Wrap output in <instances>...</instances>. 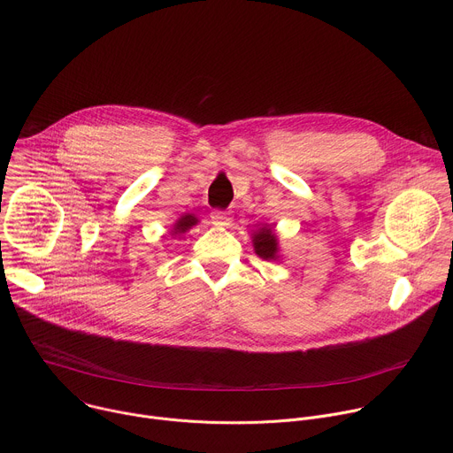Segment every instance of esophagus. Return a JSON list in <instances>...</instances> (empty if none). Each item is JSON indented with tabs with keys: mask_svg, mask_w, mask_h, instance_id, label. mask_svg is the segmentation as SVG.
I'll return each instance as SVG.
<instances>
[{
	"mask_svg": "<svg viewBox=\"0 0 453 453\" xmlns=\"http://www.w3.org/2000/svg\"><path fill=\"white\" fill-rule=\"evenodd\" d=\"M211 222H213L215 226H219V227H227V226H231L233 217H231V213H229V211L215 210V211L211 213Z\"/></svg>",
	"mask_w": 453,
	"mask_h": 453,
	"instance_id": "34e87169",
	"label": "esophagus"
}]
</instances>
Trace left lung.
<instances>
[{"label":"left lung","mask_w":453,"mask_h":453,"mask_svg":"<svg viewBox=\"0 0 453 453\" xmlns=\"http://www.w3.org/2000/svg\"><path fill=\"white\" fill-rule=\"evenodd\" d=\"M252 245H254V252L260 257H264V260H278L280 257L278 238L271 226H264L252 234Z\"/></svg>","instance_id":"8db88e82"}]
</instances>
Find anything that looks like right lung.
Returning a JSON list of instances; mask_svg holds the SVG:
<instances>
[{
	"label": "right lung",
	"mask_w": 453,
	"mask_h": 453,
	"mask_svg": "<svg viewBox=\"0 0 453 453\" xmlns=\"http://www.w3.org/2000/svg\"><path fill=\"white\" fill-rule=\"evenodd\" d=\"M197 222H199V219L196 217V215H191V213H186V215H182L175 224H173V229H172V234L173 236H177V234H182V233H186L188 229H191L193 226H197Z\"/></svg>",
	"instance_id": "obj_1"
}]
</instances>
